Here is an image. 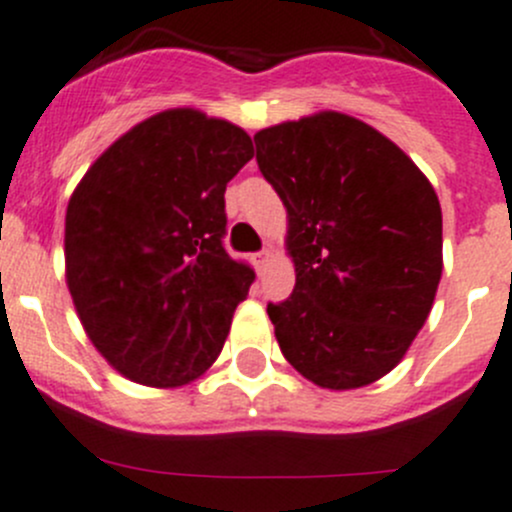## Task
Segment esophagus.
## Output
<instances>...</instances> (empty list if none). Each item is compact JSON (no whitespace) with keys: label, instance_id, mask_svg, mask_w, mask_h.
I'll return each mask as SVG.
<instances>
[{"label":"esophagus","instance_id":"34e87169","mask_svg":"<svg viewBox=\"0 0 512 512\" xmlns=\"http://www.w3.org/2000/svg\"><path fill=\"white\" fill-rule=\"evenodd\" d=\"M268 261H271V251H261V254L254 256V263L258 271H263V268L268 266Z\"/></svg>","mask_w":512,"mask_h":512}]
</instances>
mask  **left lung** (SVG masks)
<instances>
[{"mask_svg": "<svg viewBox=\"0 0 512 512\" xmlns=\"http://www.w3.org/2000/svg\"><path fill=\"white\" fill-rule=\"evenodd\" d=\"M263 179L288 214L296 286L268 318L311 383L351 391L403 361L443 273V214L411 156L341 111L254 136Z\"/></svg>", "mask_w": 512, "mask_h": 512, "instance_id": "left-lung-1", "label": "left lung"}]
</instances>
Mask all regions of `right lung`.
Masks as SVG:
<instances>
[{"label": "right lung", "instance_id": "obj_1", "mask_svg": "<svg viewBox=\"0 0 512 512\" xmlns=\"http://www.w3.org/2000/svg\"><path fill=\"white\" fill-rule=\"evenodd\" d=\"M251 136L199 109H166L114 141L67 206V286L111 368L151 388L211 368L256 273L224 249L226 184Z\"/></svg>", "mask_w": 512, "mask_h": 512}]
</instances>
